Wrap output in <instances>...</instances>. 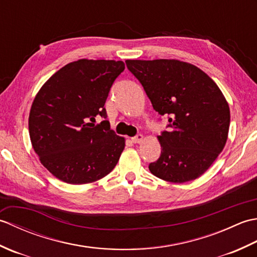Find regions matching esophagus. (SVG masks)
Listing matches in <instances>:
<instances>
[{"label":"esophagus","instance_id":"34e87169","mask_svg":"<svg viewBox=\"0 0 257 257\" xmlns=\"http://www.w3.org/2000/svg\"><path fill=\"white\" fill-rule=\"evenodd\" d=\"M143 139H144V136L143 135H137V136H135V137H133L132 138V141L134 144H140L141 141H143Z\"/></svg>","mask_w":257,"mask_h":257}]
</instances>
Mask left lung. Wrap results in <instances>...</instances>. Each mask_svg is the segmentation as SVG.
<instances>
[{"label":"left lung","instance_id":"1","mask_svg":"<svg viewBox=\"0 0 257 257\" xmlns=\"http://www.w3.org/2000/svg\"><path fill=\"white\" fill-rule=\"evenodd\" d=\"M143 85L155 110L168 117L158 140L161 155L149 170L165 181L199 178L227 140L230 108L217 85L194 65L177 59L125 61Z\"/></svg>","mask_w":257,"mask_h":257}]
</instances>
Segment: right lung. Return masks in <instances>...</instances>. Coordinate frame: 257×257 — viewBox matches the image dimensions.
Returning a JSON list of instances; mask_svg holds the SVG:
<instances>
[{
  "label": "right lung",
  "mask_w": 257,
  "mask_h": 257,
  "mask_svg": "<svg viewBox=\"0 0 257 257\" xmlns=\"http://www.w3.org/2000/svg\"><path fill=\"white\" fill-rule=\"evenodd\" d=\"M123 69L121 61L79 59L59 69L38 91L30 112V137L54 177L85 184L116 167L124 139L110 129L105 102ZM98 114L105 120L89 123Z\"/></svg>",
  "instance_id": "obj_1"
}]
</instances>
